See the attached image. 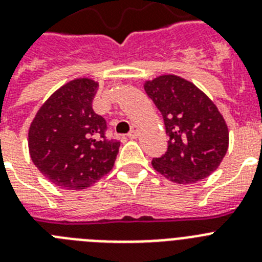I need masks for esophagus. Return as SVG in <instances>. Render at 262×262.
<instances>
[{"mask_svg": "<svg viewBox=\"0 0 262 262\" xmlns=\"http://www.w3.org/2000/svg\"><path fill=\"white\" fill-rule=\"evenodd\" d=\"M139 127L138 126H134L133 128H131V131L128 133V138L129 139H136L138 136H139Z\"/></svg>", "mask_w": 262, "mask_h": 262, "instance_id": "esophagus-1", "label": "esophagus"}]
</instances>
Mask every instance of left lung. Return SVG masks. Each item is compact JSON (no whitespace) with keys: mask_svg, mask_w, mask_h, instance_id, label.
<instances>
[{"mask_svg":"<svg viewBox=\"0 0 262 262\" xmlns=\"http://www.w3.org/2000/svg\"><path fill=\"white\" fill-rule=\"evenodd\" d=\"M147 95L162 113L168 148L152 160L160 175L192 184L217 169L229 144V131L216 104L195 84L173 74L144 82Z\"/></svg>","mask_w":262,"mask_h":262,"instance_id":"8db88e82","label":"left lung"}]
</instances>
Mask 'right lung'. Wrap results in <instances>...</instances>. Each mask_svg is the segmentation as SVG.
<instances>
[{
  "mask_svg": "<svg viewBox=\"0 0 262 262\" xmlns=\"http://www.w3.org/2000/svg\"><path fill=\"white\" fill-rule=\"evenodd\" d=\"M99 83L90 78L67 82L39 107L29 128V154L42 175L59 188L95 184L114 167L119 142L104 136L106 120L94 113Z\"/></svg>",
  "mask_w": 262,
  "mask_h": 262,
  "instance_id": "add662e5",
  "label": "right lung"
}]
</instances>
